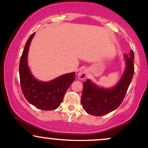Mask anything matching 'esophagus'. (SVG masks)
Segmentation results:
<instances>
[{"label":"esophagus","instance_id":"1","mask_svg":"<svg viewBox=\"0 0 148 148\" xmlns=\"http://www.w3.org/2000/svg\"><path fill=\"white\" fill-rule=\"evenodd\" d=\"M88 76V72L86 69H81V71L79 72V74H78V77H79V79L81 80H85L87 78Z\"/></svg>","mask_w":148,"mask_h":148}]
</instances>
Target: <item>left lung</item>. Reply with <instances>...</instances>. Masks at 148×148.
Listing matches in <instances>:
<instances>
[{"label": "left lung", "instance_id": "obj_1", "mask_svg": "<svg viewBox=\"0 0 148 148\" xmlns=\"http://www.w3.org/2000/svg\"><path fill=\"white\" fill-rule=\"evenodd\" d=\"M124 56L126 60V69L114 88H99L89 79L84 83L81 104L88 113L96 116L106 115L116 109L123 102L134 73L133 51Z\"/></svg>", "mask_w": 148, "mask_h": 148}]
</instances>
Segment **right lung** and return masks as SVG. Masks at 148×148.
<instances>
[{"mask_svg": "<svg viewBox=\"0 0 148 148\" xmlns=\"http://www.w3.org/2000/svg\"><path fill=\"white\" fill-rule=\"evenodd\" d=\"M35 33L25 43L19 63L20 84L22 92L28 102L45 111L57 108L64 94L75 79V73H69L49 82H41L33 77L28 67V53Z\"/></svg>", "mask_w": 148, "mask_h": 148, "instance_id": "add662e5", "label": "right lung"}]
</instances>
